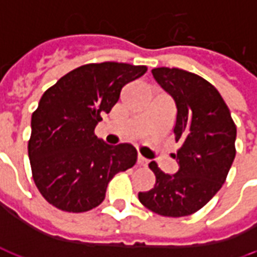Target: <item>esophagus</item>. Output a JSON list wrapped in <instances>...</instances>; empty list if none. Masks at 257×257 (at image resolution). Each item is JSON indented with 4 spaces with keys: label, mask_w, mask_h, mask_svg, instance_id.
Masks as SVG:
<instances>
[{
    "label": "esophagus",
    "mask_w": 257,
    "mask_h": 257,
    "mask_svg": "<svg viewBox=\"0 0 257 257\" xmlns=\"http://www.w3.org/2000/svg\"><path fill=\"white\" fill-rule=\"evenodd\" d=\"M136 165H139V167H145V165H147V160L143 158L142 156H139L138 157V160H136Z\"/></svg>",
    "instance_id": "obj_1"
}]
</instances>
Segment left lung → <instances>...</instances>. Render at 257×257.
<instances>
[{
    "instance_id": "obj_1",
    "label": "left lung",
    "mask_w": 257,
    "mask_h": 257,
    "mask_svg": "<svg viewBox=\"0 0 257 257\" xmlns=\"http://www.w3.org/2000/svg\"><path fill=\"white\" fill-rule=\"evenodd\" d=\"M158 84L176 104L175 140L182 146L175 156L179 171L168 175L157 162L154 187L139 193V201L168 217L193 215L221 189L235 158L237 128L228 107L213 85L182 68L151 70Z\"/></svg>"
}]
</instances>
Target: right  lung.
Instances as JSON below:
<instances>
[{
    "label": "right lung",
    "mask_w": 257,
    "mask_h": 257,
    "mask_svg": "<svg viewBox=\"0 0 257 257\" xmlns=\"http://www.w3.org/2000/svg\"><path fill=\"white\" fill-rule=\"evenodd\" d=\"M146 66L84 64L45 90L31 117L29 158L37 189L64 212H86L106 197L108 182L132 168V145H106L95 128L110 112L125 85L142 77Z\"/></svg>",
    "instance_id": "1"
}]
</instances>
